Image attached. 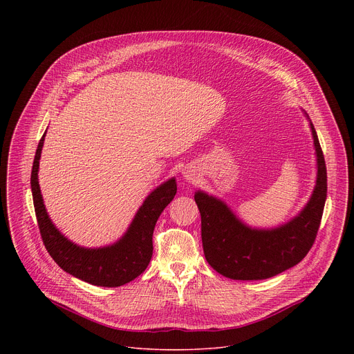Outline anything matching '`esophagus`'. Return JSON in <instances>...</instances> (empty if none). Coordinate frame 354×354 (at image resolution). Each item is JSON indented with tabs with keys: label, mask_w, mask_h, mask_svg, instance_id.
<instances>
[{
	"label": "esophagus",
	"mask_w": 354,
	"mask_h": 354,
	"mask_svg": "<svg viewBox=\"0 0 354 354\" xmlns=\"http://www.w3.org/2000/svg\"><path fill=\"white\" fill-rule=\"evenodd\" d=\"M185 174H186V175H185V176H186V179H189V180H193V175H190L189 172H185Z\"/></svg>",
	"instance_id": "esophagus-1"
}]
</instances>
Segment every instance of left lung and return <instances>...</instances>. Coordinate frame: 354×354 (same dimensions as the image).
<instances>
[{
	"label": "left lung",
	"mask_w": 354,
	"mask_h": 354,
	"mask_svg": "<svg viewBox=\"0 0 354 354\" xmlns=\"http://www.w3.org/2000/svg\"><path fill=\"white\" fill-rule=\"evenodd\" d=\"M318 176L314 193L295 218L274 230H252L221 200L203 192L194 194L201 217V242L209 265L234 280H263L299 263L313 248L326 200V165L311 123Z\"/></svg>",
	"instance_id": "8db88e82"
}]
</instances>
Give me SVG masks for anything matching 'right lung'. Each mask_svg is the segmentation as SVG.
<instances>
[{"label":"right lung","mask_w":354,"mask_h":354,"mask_svg":"<svg viewBox=\"0 0 354 354\" xmlns=\"http://www.w3.org/2000/svg\"><path fill=\"white\" fill-rule=\"evenodd\" d=\"M44 134L36 149L30 186L39 231L50 257L64 272L93 286L119 287L130 283L147 269L153 257L154 228L158 217L176 194L175 179L162 183L145 198L119 242L97 249L77 246L59 232L50 221L43 205L37 171Z\"/></svg>","instance_id":"right-lung-1"}]
</instances>
